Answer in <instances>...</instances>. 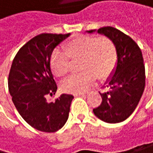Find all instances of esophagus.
Instances as JSON below:
<instances>
[{
    "mask_svg": "<svg viewBox=\"0 0 153 153\" xmlns=\"http://www.w3.org/2000/svg\"><path fill=\"white\" fill-rule=\"evenodd\" d=\"M75 96H86V94H74Z\"/></svg>",
    "mask_w": 153,
    "mask_h": 153,
    "instance_id": "esophagus-1",
    "label": "esophagus"
}]
</instances>
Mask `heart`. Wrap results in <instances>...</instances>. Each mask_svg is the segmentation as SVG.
Wrapping results in <instances>:
<instances>
[{
	"instance_id": "obj_1",
	"label": "heart",
	"mask_w": 153,
	"mask_h": 153,
	"mask_svg": "<svg viewBox=\"0 0 153 153\" xmlns=\"http://www.w3.org/2000/svg\"><path fill=\"white\" fill-rule=\"evenodd\" d=\"M80 59L82 72L72 75L62 84V90L69 94L85 93L98 80H105L114 71L117 62L115 43L109 37L79 36L70 40L64 52L55 51L50 59V67L54 74L63 78L70 70V61Z\"/></svg>"
}]
</instances>
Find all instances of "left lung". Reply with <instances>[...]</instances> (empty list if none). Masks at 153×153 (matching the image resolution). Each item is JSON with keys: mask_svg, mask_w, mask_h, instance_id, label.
<instances>
[{"mask_svg": "<svg viewBox=\"0 0 153 153\" xmlns=\"http://www.w3.org/2000/svg\"><path fill=\"white\" fill-rule=\"evenodd\" d=\"M86 32H96L109 37L116 45L117 62L104 85L108 90L100 94L102 104L93 112L104 122L120 123L133 113L144 91L145 68L141 50L131 37L114 27L105 26Z\"/></svg>", "mask_w": 153, "mask_h": 153, "instance_id": "1", "label": "left lung"}]
</instances>
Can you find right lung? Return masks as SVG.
Masks as SVG:
<instances>
[{"instance_id": "1", "label": "right lung", "mask_w": 153, "mask_h": 153, "mask_svg": "<svg viewBox=\"0 0 153 153\" xmlns=\"http://www.w3.org/2000/svg\"><path fill=\"white\" fill-rule=\"evenodd\" d=\"M70 36L38 35L19 49L12 63L8 88L13 103L27 124L43 132H55L65 125L74 98L62 94L56 101L47 99L58 90L50 67L52 52Z\"/></svg>"}]
</instances>
